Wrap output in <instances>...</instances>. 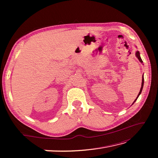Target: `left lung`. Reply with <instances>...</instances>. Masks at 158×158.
Segmentation results:
<instances>
[{"mask_svg":"<svg viewBox=\"0 0 158 158\" xmlns=\"http://www.w3.org/2000/svg\"><path fill=\"white\" fill-rule=\"evenodd\" d=\"M136 58H138V59L139 60V61H140V62H141V63H143V60H142L141 58H140V53H139V51H137V52H136ZM143 85H144V76L143 75V77H142V85H141V88H140V92H139V95L137 96L136 100H135V102H134L132 103V105H133L134 103L135 102V101H136V100H137V98H139V95L140 94H141V92H142V89H143Z\"/></svg>","mask_w":158,"mask_h":158,"instance_id":"1","label":"left lung"}]
</instances>
